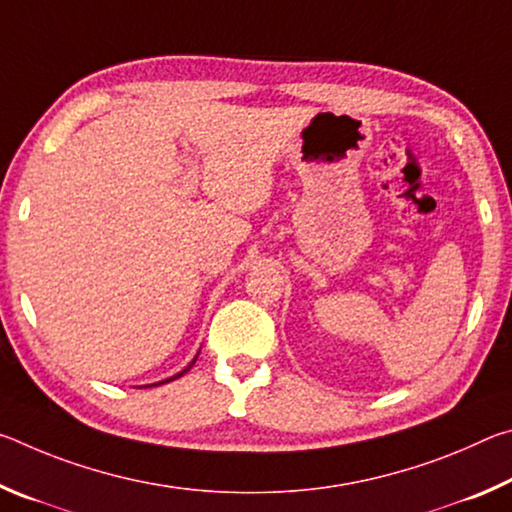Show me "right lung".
<instances>
[{
  "label": "right lung",
  "mask_w": 512,
  "mask_h": 512,
  "mask_svg": "<svg viewBox=\"0 0 512 512\" xmlns=\"http://www.w3.org/2000/svg\"><path fill=\"white\" fill-rule=\"evenodd\" d=\"M196 359H198V354H196V357H194V361H192V363H189V366H187L185 370H180V372H178V375H173V377H169V379H162V381H158V384H151V386H160V384H167V381H173V379L183 377V375H185V372H187L189 368H192V366H194V363H196Z\"/></svg>",
  "instance_id": "obj_1"
}]
</instances>
